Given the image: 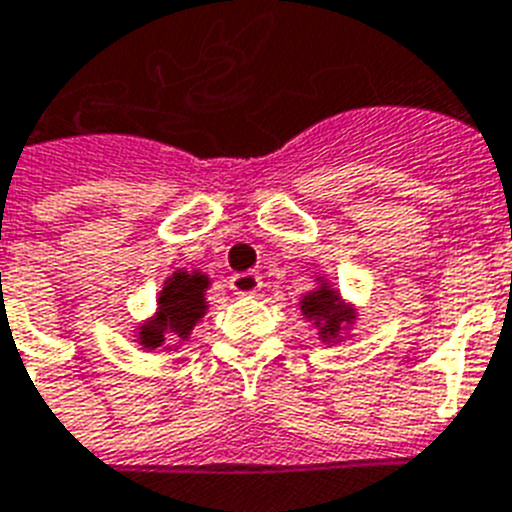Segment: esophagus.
Instances as JSON below:
<instances>
[{
	"mask_svg": "<svg viewBox=\"0 0 512 512\" xmlns=\"http://www.w3.org/2000/svg\"><path fill=\"white\" fill-rule=\"evenodd\" d=\"M230 290L235 295H256L261 290V277L256 272H240L230 277Z\"/></svg>",
	"mask_w": 512,
	"mask_h": 512,
	"instance_id": "34e87169",
	"label": "esophagus"
}]
</instances>
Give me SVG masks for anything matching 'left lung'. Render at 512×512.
Masks as SVG:
<instances>
[{
  "instance_id": "obj_1",
  "label": "left lung",
  "mask_w": 512,
  "mask_h": 512,
  "mask_svg": "<svg viewBox=\"0 0 512 512\" xmlns=\"http://www.w3.org/2000/svg\"><path fill=\"white\" fill-rule=\"evenodd\" d=\"M316 287L303 295L298 306H301V316L308 324H314L316 335L324 345H337L350 335V329L358 319V308L342 298L329 277L316 274Z\"/></svg>"
}]
</instances>
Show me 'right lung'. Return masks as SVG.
Listing matches in <instances>:
<instances>
[{
	"mask_svg": "<svg viewBox=\"0 0 512 512\" xmlns=\"http://www.w3.org/2000/svg\"><path fill=\"white\" fill-rule=\"evenodd\" d=\"M211 287V277L201 269H175L164 280L162 290L156 295V311L146 322H141L133 329L135 342L143 350H177L188 340L193 327L209 311L206 290ZM170 339L176 340L175 346H167Z\"/></svg>",
	"mask_w": 512,
	"mask_h": 512,
	"instance_id": "obj_1",
	"label": "right lung"
}]
</instances>
